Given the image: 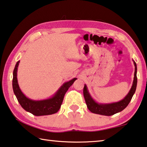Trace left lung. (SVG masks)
Listing matches in <instances>:
<instances>
[{
	"mask_svg": "<svg viewBox=\"0 0 147 147\" xmlns=\"http://www.w3.org/2000/svg\"><path fill=\"white\" fill-rule=\"evenodd\" d=\"M135 65L134 78L131 88L124 99L118 102L111 103H98L91 96L86 85H84L83 90L84 97L88 109L93 113L104 116H112L116 113H119L126 107L132 98L133 95L136 90L137 78V65L134 61Z\"/></svg>",
	"mask_w": 147,
	"mask_h": 147,
	"instance_id": "1",
	"label": "left lung"
}]
</instances>
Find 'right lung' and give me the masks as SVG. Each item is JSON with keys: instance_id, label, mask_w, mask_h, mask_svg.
I'll use <instances>...</instances> for the list:
<instances>
[{"instance_id": "add662e5", "label": "right lung", "mask_w": 147, "mask_h": 147, "mask_svg": "<svg viewBox=\"0 0 147 147\" xmlns=\"http://www.w3.org/2000/svg\"><path fill=\"white\" fill-rule=\"evenodd\" d=\"M20 61L16 63L13 72L12 87L13 93L22 108L34 116L50 115L56 113L59 110L65 93L74 83L76 78L65 82L52 97L43 100H32L23 94L18 82L17 72Z\"/></svg>"}]
</instances>
